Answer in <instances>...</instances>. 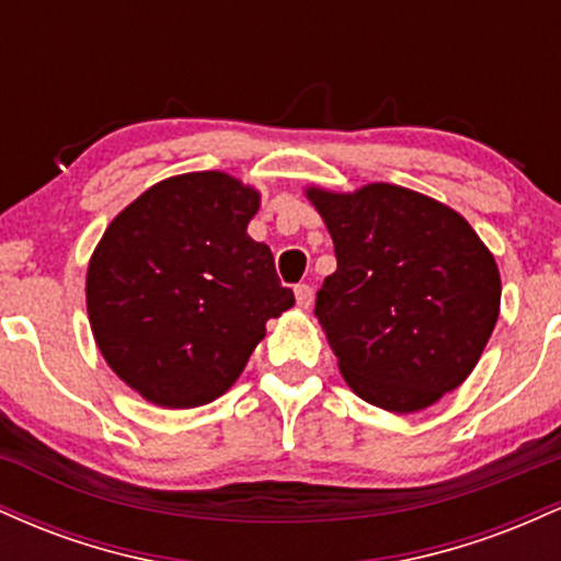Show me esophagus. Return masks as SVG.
Wrapping results in <instances>:
<instances>
[{
  "mask_svg": "<svg viewBox=\"0 0 561 561\" xmlns=\"http://www.w3.org/2000/svg\"><path fill=\"white\" fill-rule=\"evenodd\" d=\"M295 300H298L300 308H311L313 287L311 285H295Z\"/></svg>",
  "mask_w": 561,
  "mask_h": 561,
  "instance_id": "esophagus-1",
  "label": "esophagus"
}]
</instances>
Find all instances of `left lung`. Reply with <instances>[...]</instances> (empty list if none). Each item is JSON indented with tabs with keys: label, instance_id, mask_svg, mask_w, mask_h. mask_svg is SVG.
Wrapping results in <instances>:
<instances>
[{
	"label": "left lung",
	"instance_id": "left-lung-1",
	"mask_svg": "<svg viewBox=\"0 0 561 561\" xmlns=\"http://www.w3.org/2000/svg\"><path fill=\"white\" fill-rule=\"evenodd\" d=\"M337 272L317 293L345 382L366 403L411 414L459 388L499 319L491 250L448 205L396 184L306 190Z\"/></svg>",
	"mask_w": 561,
	"mask_h": 561
}]
</instances>
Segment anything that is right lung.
<instances>
[{"instance_id": "obj_1", "label": "right lung", "mask_w": 561, "mask_h": 561, "mask_svg": "<svg viewBox=\"0 0 561 561\" xmlns=\"http://www.w3.org/2000/svg\"><path fill=\"white\" fill-rule=\"evenodd\" d=\"M259 205V192L229 173H182L121 210L94 248L89 324L107 366L145 401H216L266 321L293 308L268 244L248 234Z\"/></svg>"}]
</instances>
